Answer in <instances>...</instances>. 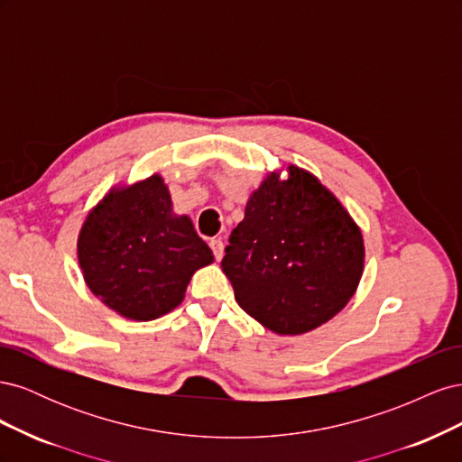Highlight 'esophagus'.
Instances as JSON below:
<instances>
[{"label":"esophagus","instance_id":"obj_1","mask_svg":"<svg viewBox=\"0 0 462 462\" xmlns=\"http://www.w3.org/2000/svg\"><path fill=\"white\" fill-rule=\"evenodd\" d=\"M209 248H212L214 258L219 262L223 258V241L221 239H212V241H209Z\"/></svg>","mask_w":462,"mask_h":462}]
</instances>
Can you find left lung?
Returning <instances> with one entry per match:
<instances>
[{"label": "left lung", "instance_id": "8db88e82", "mask_svg": "<svg viewBox=\"0 0 462 462\" xmlns=\"http://www.w3.org/2000/svg\"><path fill=\"white\" fill-rule=\"evenodd\" d=\"M365 243L341 202L299 167L253 192L221 260L235 299L279 335L310 331L355 295Z\"/></svg>", "mask_w": 462, "mask_h": 462}]
</instances>
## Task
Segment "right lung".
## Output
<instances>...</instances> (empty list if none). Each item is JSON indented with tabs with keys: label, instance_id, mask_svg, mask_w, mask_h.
Returning a JSON list of instances; mask_svg holds the SVG:
<instances>
[{
	"label": "right lung",
	"instance_id": "add662e5",
	"mask_svg": "<svg viewBox=\"0 0 462 462\" xmlns=\"http://www.w3.org/2000/svg\"><path fill=\"white\" fill-rule=\"evenodd\" d=\"M77 246L94 295L141 321L173 310L192 273L214 262L192 221L171 212L160 175L111 190L88 214Z\"/></svg>",
	"mask_w": 462,
	"mask_h": 462
}]
</instances>
